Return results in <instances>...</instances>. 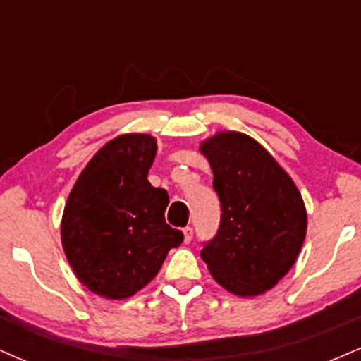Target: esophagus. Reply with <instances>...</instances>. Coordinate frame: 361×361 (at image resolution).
<instances>
[{"instance_id":"1","label":"esophagus","mask_w":361,"mask_h":361,"mask_svg":"<svg viewBox=\"0 0 361 361\" xmlns=\"http://www.w3.org/2000/svg\"><path fill=\"white\" fill-rule=\"evenodd\" d=\"M183 238H185V243L190 244V241L193 239V229L192 227H185L183 229Z\"/></svg>"}]
</instances>
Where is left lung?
Here are the masks:
<instances>
[{
    "mask_svg": "<svg viewBox=\"0 0 361 361\" xmlns=\"http://www.w3.org/2000/svg\"><path fill=\"white\" fill-rule=\"evenodd\" d=\"M214 173L221 226L204 244L217 283L239 297L267 292L287 275L307 231L300 192L261 144L241 132H219L200 146Z\"/></svg>",
    "mask_w": 361,
    "mask_h": 361,
    "instance_id": "1",
    "label": "left lung"
}]
</instances>
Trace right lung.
Here are the masks:
<instances>
[{"label": "right lung", "instance_id": "right-lung-1", "mask_svg": "<svg viewBox=\"0 0 361 361\" xmlns=\"http://www.w3.org/2000/svg\"><path fill=\"white\" fill-rule=\"evenodd\" d=\"M156 139L118 135L97 152L74 183L61 238L74 275L106 299H127L159 271L183 233L164 221L168 192L154 188L147 173Z\"/></svg>", "mask_w": 361, "mask_h": 361}]
</instances>
